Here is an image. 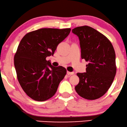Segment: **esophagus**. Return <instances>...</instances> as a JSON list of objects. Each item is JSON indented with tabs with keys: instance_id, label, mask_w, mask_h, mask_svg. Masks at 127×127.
Here are the masks:
<instances>
[{
	"instance_id": "obj_1",
	"label": "esophagus",
	"mask_w": 127,
	"mask_h": 127,
	"mask_svg": "<svg viewBox=\"0 0 127 127\" xmlns=\"http://www.w3.org/2000/svg\"><path fill=\"white\" fill-rule=\"evenodd\" d=\"M67 75H71L74 74V72H69V71H67Z\"/></svg>"
}]
</instances>
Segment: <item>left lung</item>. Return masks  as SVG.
Segmentation results:
<instances>
[{
  "label": "left lung",
  "instance_id": "left-lung-1",
  "mask_svg": "<svg viewBox=\"0 0 127 127\" xmlns=\"http://www.w3.org/2000/svg\"><path fill=\"white\" fill-rule=\"evenodd\" d=\"M72 32L79 38L82 59L89 62L86 72L77 74L79 82L75 89L83 98L98 99L110 88L116 73L113 46L107 37L90 26H79Z\"/></svg>",
  "mask_w": 127,
  "mask_h": 127
}]
</instances>
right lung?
<instances>
[{"mask_svg": "<svg viewBox=\"0 0 127 127\" xmlns=\"http://www.w3.org/2000/svg\"><path fill=\"white\" fill-rule=\"evenodd\" d=\"M70 31V28H42L29 32L21 40L14 66L21 87L32 99L44 101L56 93L67 70L62 66L53 67L46 58L54 54Z\"/></svg>", "mask_w": 127, "mask_h": 127, "instance_id": "obj_1", "label": "right lung"}]
</instances>
